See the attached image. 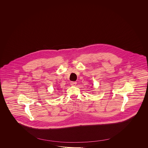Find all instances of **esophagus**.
I'll return each instance as SVG.
<instances>
[{"label": "esophagus", "mask_w": 148, "mask_h": 148, "mask_svg": "<svg viewBox=\"0 0 148 148\" xmlns=\"http://www.w3.org/2000/svg\"><path fill=\"white\" fill-rule=\"evenodd\" d=\"M71 86H75L76 85V84H77V82H71Z\"/></svg>", "instance_id": "34e87169"}]
</instances>
